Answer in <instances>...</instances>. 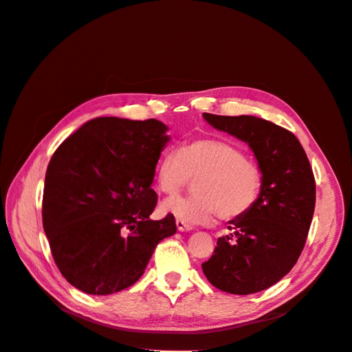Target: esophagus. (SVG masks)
<instances>
[{
    "label": "esophagus",
    "mask_w": 352,
    "mask_h": 352,
    "mask_svg": "<svg viewBox=\"0 0 352 352\" xmlns=\"http://www.w3.org/2000/svg\"><path fill=\"white\" fill-rule=\"evenodd\" d=\"M176 228L179 232H184V230H192V226L188 225L186 221L180 220V219H176Z\"/></svg>",
    "instance_id": "1"
}]
</instances>
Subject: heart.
Masks as SVG:
<instances>
[{"mask_svg":"<svg viewBox=\"0 0 352 352\" xmlns=\"http://www.w3.org/2000/svg\"><path fill=\"white\" fill-rule=\"evenodd\" d=\"M197 179V194L168 199L163 210L186 223H208L217 214L235 220L257 204L263 170L230 142L201 138L168 151L158 160L155 182L162 194L175 197Z\"/></svg>","mask_w":352,"mask_h":352,"instance_id":"1","label":"heart"}]
</instances>
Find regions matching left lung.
<instances>
[{"mask_svg":"<svg viewBox=\"0 0 352 352\" xmlns=\"http://www.w3.org/2000/svg\"><path fill=\"white\" fill-rule=\"evenodd\" d=\"M216 129L247 142L263 170L260 198L247 214L230 221L202 263L208 282L223 292L248 295L267 289L300 258L316 207L313 168L298 138L254 116L204 113Z\"/></svg>","mask_w":352,"mask_h":352,"instance_id":"1","label":"left lung"}]
</instances>
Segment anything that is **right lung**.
Returning <instances> with one entry per match:
<instances>
[{"label": "right lung", "mask_w": 352, "mask_h": 352, "mask_svg": "<svg viewBox=\"0 0 352 352\" xmlns=\"http://www.w3.org/2000/svg\"><path fill=\"white\" fill-rule=\"evenodd\" d=\"M166 131L155 119L98 117L52 154L42 225L60 273L78 289L110 295L132 286L157 243L176 233L173 214L150 219Z\"/></svg>", "instance_id": "right-lung-1"}]
</instances>
